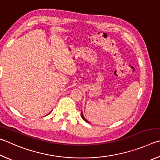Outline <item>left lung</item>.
<instances>
[{"label":"left lung","mask_w":160,"mask_h":160,"mask_svg":"<svg viewBox=\"0 0 160 160\" xmlns=\"http://www.w3.org/2000/svg\"><path fill=\"white\" fill-rule=\"evenodd\" d=\"M81 114H82V119H83V120H84L85 122H86L87 123H88V124H90V122H89L88 121V120H86V119H85V117H83V112H81Z\"/></svg>","instance_id":"left-lung-1"}]
</instances>
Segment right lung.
<instances>
[{
	"label": "right lung",
	"instance_id": "obj_1",
	"mask_svg": "<svg viewBox=\"0 0 160 160\" xmlns=\"http://www.w3.org/2000/svg\"><path fill=\"white\" fill-rule=\"evenodd\" d=\"M50 112H49V114H50Z\"/></svg>",
	"mask_w": 160,
	"mask_h": 160
}]
</instances>
